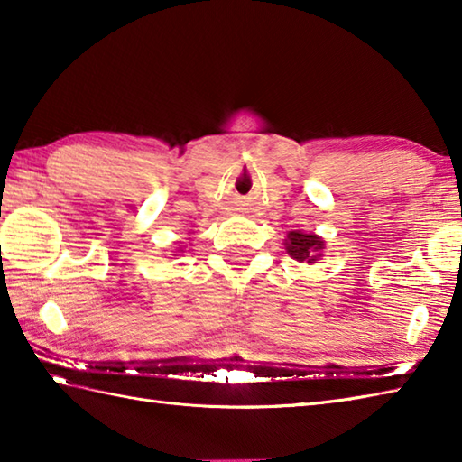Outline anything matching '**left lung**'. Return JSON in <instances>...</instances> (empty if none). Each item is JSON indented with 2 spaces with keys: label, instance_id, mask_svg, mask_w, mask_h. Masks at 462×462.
I'll use <instances>...</instances> for the list:
<instances>
[{
  "label": "left lung",
  "instance_id": "left-lung-1",
  "mask_svg": "<svg viewBox=\"0 0 462 462\" xmlns=\"http://www.w3.org/2000/svg\"><path fill=\"white\" fill-rule=\"evenodd\" d=\"M286 252L293 260L313 263L318 258H321V250L326 244L318 236V234H306L300 230H293L286 238Z\"/></svg>",
  "mask_w": 462,
  "mask_h": 462
}]
</instances>
